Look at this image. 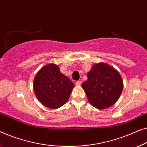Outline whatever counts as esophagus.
Masks as SVG:
<instances>
[{
	"mask_svg": "<svg viewBox=\"0 0 147 147\" xmlns=\"http://www.w3.org/2000/svg\"><path fill=\"white\" fill-rule=\"evenodd\" d=\"M76 86H80L82 84V82L81 81H77L76 82Z\"/></svg>",
	"mask_w": 147,
	"mask_h": 147,
	"instance_id": "obj_1",
	"label": "esophagus"
}]
</instances>
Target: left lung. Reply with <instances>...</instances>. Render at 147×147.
<instances>
[{
    "mask_svg": "<svg viewBox=\"0 0 147 147\" xmlns=\"http://www.w3.org/2000/svg\"><path fill=\"white\" fill-rule=\"evenodd\" d=\"M87 76V81L82 87L92 106L106 109L117 102L123 89L122 77L117 70L108 64L99 63L92 66Z\"/></svg>",
    "mask_w": 147,
    "mask_h": 147,
    "instance_id": "left-lung-1",
    "label": "left lung"
}]
</instances>
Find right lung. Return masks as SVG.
Listing matches in <instances>:
<instances>
[{"mask_svg": "<svg viewBox=\"0 0 147 147\" xmlns=\"http://www.w3.org/2000/svg\"><path fill=\"white\" fill-rule=\"evenodd\" d=\"M74 87L73 82L53 63L42 67L33 81L36 97L43 106L51 109H57L65 104Z\"/></svg>", "mask_w": 147, "mask_h": 147, "instance_id": "1", "label": "right lung"}]
</instances>
